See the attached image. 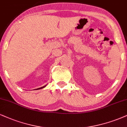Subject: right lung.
Returning a JSON list of instances; mask_svg holds the SVG:
<instances>
[{"mask_svg": "<svg viewBox=\"0 0 127 127\" xmlns=\"http://www.w3.org/2000/svg\"><path fill=\"white\" fill-rule=\"evenodd\" d=\"M46 85H45V86H43V87H40V88H37L39 90V89H42V88H45V87H46Z\"/></svg>", "mask_w": 127, "mask_h": 127, "instance_id": "1", "label": "right lung"}]
</instances>
